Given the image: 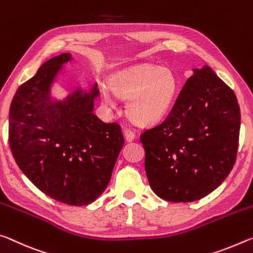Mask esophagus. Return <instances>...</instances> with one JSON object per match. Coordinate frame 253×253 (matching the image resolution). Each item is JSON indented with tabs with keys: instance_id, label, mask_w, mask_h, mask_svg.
<instances>
[{
	"instance_id": "obj_1",
	"label": "esophagus",
	"mask_w": 253,
	"mask_h": 253,
	"mask_svg": "<svg viewBox=\"0 0 253 253\" xmlns=\"http://www.w3.org/2000/svg\"><path fill=\"white\" fill-rule=\"evenodd\" d=\"M124 136H126V141H132V140H134V138H135V133H134V131L133 130H131V129H126L124 130Z\"/></svg>"
}]
</instances>
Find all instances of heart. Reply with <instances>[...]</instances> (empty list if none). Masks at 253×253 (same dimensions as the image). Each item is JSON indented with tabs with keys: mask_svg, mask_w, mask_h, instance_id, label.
I'll use <instances>...</instances> for the list:
<instances>
[{
	"mask_svg": "<svg viewBox=\"0 0 253 253\" xmlns=\"http://www.w3.org/2000/svg\"><path fill=\"white\" fill-rule=\"evenodd\" d=\"M112 88L119 96L126 98V111L136 122L150 124L164 118L175 99L176 78L168 68L140 65L122 70L112 77ZM105 102L111 103V89L102 87Z\"/></svg>",
	"mask_w": 253,
	"mask_h": 253,
	"instance_id": "obj_1",
	"label": "heart"
}]
</instances>
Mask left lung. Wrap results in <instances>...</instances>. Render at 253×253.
<instances>
[{"label": "left lung", "mask_w": 253, "mask_h": 253, "mask_svg": "<svg viewBox=\"0 0 253 253\" xmlns=\"http://www.w3.org/2000/svg\"><path fill=\"white\" fill-rule=\"evenodd\" d=\"M240 120L233 90L209 66L194 69L168 117L140 135L155 194L187 203L217 188L237 159Z\"/></svg>", "instance_id": "8db88e82"}]
</instances>
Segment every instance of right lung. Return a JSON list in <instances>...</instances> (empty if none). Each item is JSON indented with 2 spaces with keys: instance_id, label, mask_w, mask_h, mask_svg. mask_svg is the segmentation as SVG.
<instances>
[{
  "instance_id": "1",
  "label": "right lung",
  "mask_w": 253,
  "mask_h": 253,
  "mask_svg": "<svg viewBox=\"0 0 253 253\" xmlns=\"http://www.w3.org/2000/svg\"><path fill=\"white\" fill-rule=\"evenodd\" d=\"M69 53L53 57L16 89L9 113V143L16 165L45 195L68 205L93 203L110 183L123 147L118 123L93 113L97 84L53 102L50 86Z\"/></svg>"
}]
</instances>
